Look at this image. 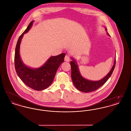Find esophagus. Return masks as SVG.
<instances>
[{"label": "esophagus", "instance_id": "esophagus-1", "mask_svg": "<svg viewBox=\"0 0 131 131\" xmlns=\"http://www.w3.org/2000/svg\"><path fill=\"white\" fill-rule=\"evenodd\" d=\"M64 60L66 62H69L70 61V57L68 55H66L64 58Z\"/></svg>", "mask_w": 131, "mask_h": 131}]
</instances>
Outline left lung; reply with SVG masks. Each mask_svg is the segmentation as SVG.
<instances>
[{
  "mask_svg": "<svg viewBox=\"0 0 131 131\" xmlns=\"http://www.w3.org/2000/svg\"><path fill=\"white\" fill-rule=\"evenodd\" d=\"M105 30L107 31L106 28H105ZM107 34L108 35H110L108 33ZM71 59H72V61H71L70 65L71 66V78L73 82L74 83L75 87L78 90L85 93L95 91L103 85L111 76L115 68L116 63L115 58L112 68L106 75L99 81H92L86 80L81 76L77 62L73 58H71Z\"/></svg>",
  "mask_w": 131,
  "mask_h": 131,
  "instance_id": "obj_1",
  "label": "left lung"
}]
</instances>
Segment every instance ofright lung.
<instances>
[{
    "mask_svg": "<svg viewBox=\"0 0 131 131\" xmlns=\"http://www.w3.org/2000/svg\"><path fill=\"white\" fill-rule=\"evenodd\" d=\"M34 20L31 21L18 40L15 53V67L17 75L25 84L35 90L40 91L51 85L57 69L64 62L66 54L63 53L51 56L44 65L38 68H31L26 66L20 57V44L24 34L29 30Z\"/></svg>",
    "mask_w": 131,
    "mask_h": 131,
    "instance_id": "1",
    "label": "right lung"
}]
</instances>
